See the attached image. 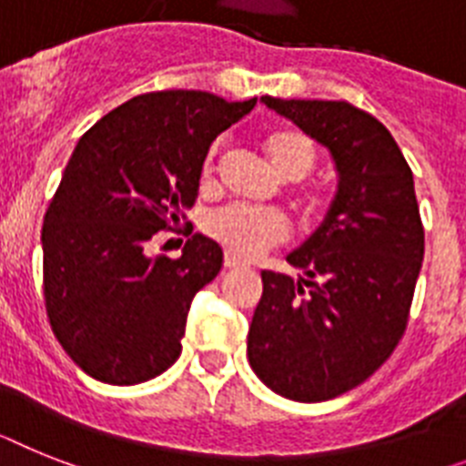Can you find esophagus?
Wrapping results in <instances>:
<instances>
[{
    "label": "esophagus",
    "mask_w": 466,
    "mask_h": 466,
    "mask_svg": "<svg viewBox=\"0 0 466 466\" xmlns=\"http://www.w3.org/2000/svg\"><path fill=\"white\" fill-rule=\"evenodd\" d=\"M225 268H227V269H237V268H244V263H241L239 258H234L232 253L227 251V253H225Z\"/></svg>",
    "instance_id": "34e87169"
}]
</instances>
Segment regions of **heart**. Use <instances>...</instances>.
<instances>
[{"label":"heart","mask_w":466,"mask_h":466,"mask_svg":"<svg viewBox=\"0 0 466 466\" xmlns=\"http://www.w3.org/2000/svg\"><path fill=\"white\" fill-rule=\"evenodd\" d=\"M263 148L269 166L281 179L306 177L315 166V144L299 130H272L265 135ZM213 158L206 163V175ZM206 232L237 258H256L289 237V225L279 213L225 206L206 218Z\"/></svg>","instance_id":"heart-1"}]
</instances>
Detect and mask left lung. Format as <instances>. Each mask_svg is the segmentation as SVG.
<instances>
[{"instance_id":"8db88e82","label":"left lung","mask_w":466,"mask_h":466,"mask_svg":"<svg viewBox=\"0 0 466 466\" xmlns=\"http://www.w3.org/2000/svg\"><path fill=\"white\" fill-rule=\"evenodd\" d=\"M260 101L329 151L336 194L318 229L287 256L299 279L260 272L246 353L279 396L331 400L372 377L408 324L424 260L412 170L384 125L353 104Z\"/></svg>"}]
</instances>
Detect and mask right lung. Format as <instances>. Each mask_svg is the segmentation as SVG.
<instances>
[{
    "label": "right lung",
    "mask_w": 466,
    "mask_h": 466,
    "mask_svg": "<svg viewBox=\"0 0 466 466\" xmlns=\"http://www.w3.org/2000/svg\"><path fill=\"white\" fill-rule=\"evenodd\" d=\"M256 101L139 94L77 142L42 227L45 300L64 350L96 381L142 384L182 353L191 300L220 272L222 248L203 234L177 260L147 246L194 206L210 144Z\"/></svg>",
    "instance_id": "add662e5"
}]
</instances>
